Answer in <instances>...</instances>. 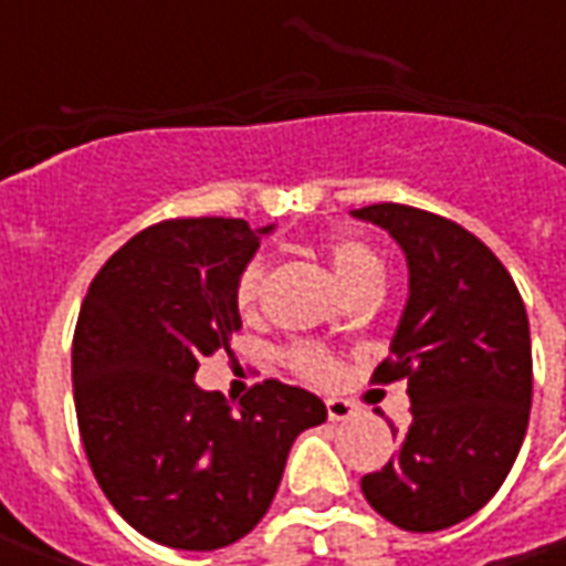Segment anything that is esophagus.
Listing matches in <instances>:
<instances>
[{"instance_id":"obj_1","label":"esophagus","mask_w":566,"mask_h":566,"mask_svg":"<svg viewBox=\"0 0 566 566\" xmlns=\"http://www.w3.org/2000/svg\"><path fill=\"white\" fill-rule=\"evenodd\" d=\"M352 416H355V406L348 403V400H339V397L327 400V418L331 421H348Z\"/></svg>"}]
</instances>
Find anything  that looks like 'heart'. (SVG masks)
Returning <instances> with one entry per match:
<instances>
[{"label": "heart", "mask_w": 566, "mask_h": 566, "mask_svg": "<svg viewBox=\"0 0 566 566\" xmlns=\"http://www.w3.org/2000/svg\"><path fill=\"white\" fill-rule=\"evenodd\" d=\"M327 260H331V270L336 275V282L343 284L345 294H352L357 287H367V284H381L385 279V263L381 258L367 245V242H357V239H343V242H333L331 251H327ZM263 263L260 260H251L242 275H239V284H235V303L239 308L251 315L260 303V294H263ZM294 367L308 376V379L327 381L333 379L336 373V364L331 357L324 355L321 348H296L294 355Z\"/></svg>", "instance_id": "heart-1"}]
</instances>
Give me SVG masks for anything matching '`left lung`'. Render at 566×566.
<instances>
[{"instance_id": "8db88e82", "label": "left lung", "mask_w": 566, "mask_h": 566, "mask_svg": "<svg viewBox=\"0 0 566 566\" xmlns=\"http://www.w3.org/2000/svg\"><path fill=\"white\" fill-rule=\"evenodd\" d=\"M352 218L391 235L409 270L376 381L406 379L412 424H391L400 454L360 491L381 518L433 534L482 510L518 458L534 391L527 312L506 266L454 221L397 202Z\"/></svg>"}]
</instances>
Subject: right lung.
<instances>
[{
	"label": "right lung",
	"instance_id": "1",
	"mask_svg": "<svg viewBox=\"0 0 566 566\" xmlns=\"http://www.w3.org/2000/svg\"><path fill=\"white\" fill-rule=\"evenodd\" d=\"M275 223L181 218L133 235L93 279L72 388L96 482L142 536L211 552L266 515L294 439L327 421L315 394L263 381L233 412L202 391V357L242 331L235 284Z\"/></svg>",
	"mask_w": 566,
	"mask_h": 566
}]
</instances>
